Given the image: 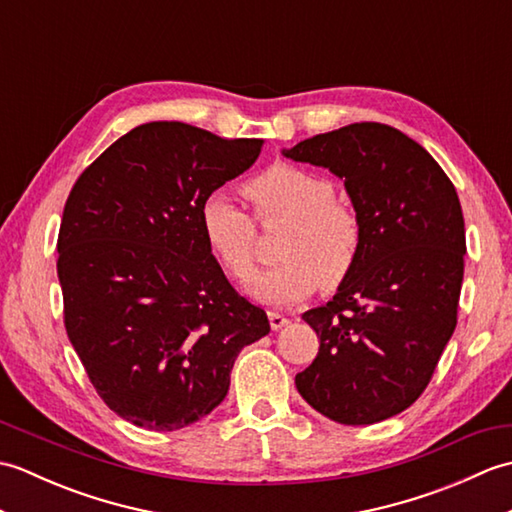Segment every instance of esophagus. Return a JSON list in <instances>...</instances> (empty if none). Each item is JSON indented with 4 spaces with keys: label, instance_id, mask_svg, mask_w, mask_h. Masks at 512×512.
<instances>
[{
    "label": "esophagus",
    "instance_id": "obj_1",
    "mask_svg": "<svg viewBox=\"0 0 512 512\" xmlns=\"http://www.w3.org/2000/svg\"><path fill=\"white\" fill-rule=\"evenodd\" d=\"M268 321H270V328H273L275 332H277V330H281V328H286V325L290 323V319H288V317H284V314H281V312H275V310H270V312H268Z\"/></svg>",
    "mask_w": 512,
    "mask_h": 512
}]
</instances>
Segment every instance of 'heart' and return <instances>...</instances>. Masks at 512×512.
Instances as JSON below:
<instances>
[{"instance_id":"1","label":"heart","mask_w":512,"mask_h":512,"mask_svg":"<svg viewBox=\"0 0 512 512\" xmlns=\"http://www.w3.org/2000/svg\"><path fill=\"white\" fill-rule=\"evenodd\" d=\"M259 220L284 217L288 226L279 239L284 257L246 284L253 299L268 306H290L317 288L339 286L352 273L361 228L350 206L334 200V184L299 167L273 165L244 184ZM204 242L228 275L244 279L255 268L257 226L226 193L206 195L200 206Z\"/></svg>"}]
</instances>
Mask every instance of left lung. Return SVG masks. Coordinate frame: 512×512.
<instances>
[{
  "label": "left lung",
  "instance_id": "left-lung-1",
  "mask_svg": "<svg viewBox=\"0 0 512 512\" xmlns=\"http://www.w3.org/2000/svg\"><path fill=\"white\" fill-rule=\"evenodd\" d=\"M284 156L339 176L361 228L352 273L325 306L303 312L321 345L295 385L334 422L387 420L427 389L458 323V193L427 149L380 123L312 136Z\"/></svg>",
  "mask_w": 512,
  "mask_h": 512
}]
</instances>
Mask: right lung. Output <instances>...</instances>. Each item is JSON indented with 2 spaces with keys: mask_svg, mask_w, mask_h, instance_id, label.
I'll list each match as a JSON object with an SVG mask.
<instances>
[{
  "mask_svg": "<svg viewBox=\"0 0 512 512\" xmlns=\"http://www.w3.org/2000/svg\"><path fill=\"white\" fill-rule=\"evenodd\" d=\"M262 145L145 123L68 195L57 242L65 330L96 394L136 427L176 431L209 416L242 347L270 332L200 228L206 195L253 165Z\"/></svg>",
  "mask_w": 512,
  "mask_h": 512,
  "instance_id": "right-lung-1",
  "label": "right lung"
}]
</instances>
